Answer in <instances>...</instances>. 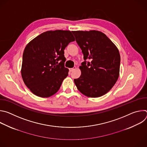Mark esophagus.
Returning <instances> with one entry per match:
<instances>
[{
	"mask_svg": "<svg viewBox=\"0 0 147 147\" xmlns=\"http://www.w3.org/2000/svg\"><path fill=\"white\" fill-rule=\"evenodd\" d=\"M75 69H76V67H74L73 68H71V69H70V70L71 71H73V70H74Z\"/></svg>",
	"mask_w": 147,
	"mask_h": 147,
	"instance_id": "obj_1",
	"label": "esophagus"
}]
</instances>
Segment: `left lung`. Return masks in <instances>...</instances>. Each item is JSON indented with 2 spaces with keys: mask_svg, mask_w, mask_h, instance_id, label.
Returning <instances> with one entry per match:
<instances>
[{
  "mask_svg": "<svg viewBox=\"0 0 147 147\" xmlns=\"http://www.w3.org/2000/svg\"><path fill=\"white\" fill-rule=\"evenodd\" d=\"M85 61L80 66L81 74L74 79L80 92L91 98L108 92L116 82L120 56L117 48L103 32L95 30L72 31ZM89 58L91 62L86 63Z\"/></svg>",
  "mask_w": 147,
  "mask_h": 147,
  "instance_id": "obj_1",
  "label": "left lung"
}]
</instances>
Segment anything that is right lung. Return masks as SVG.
<instances>
[{"label":"right lung","mask_w":147,"mask_h":147,"mask_svg":"<svg viewBox=\"0 0 147 147\" xmlns=\"http://www.w3.org/2000/svg\"><path fill=\"white\" fill-rule=\"evenodd\" d=\"M74 40L71 31L58 30L42 33L27 45L21 73L34 94L48 98L58 91L69 73L64 66V50Z\"/></svg>","instance_id":"add662e5"}]
</instances>
